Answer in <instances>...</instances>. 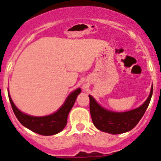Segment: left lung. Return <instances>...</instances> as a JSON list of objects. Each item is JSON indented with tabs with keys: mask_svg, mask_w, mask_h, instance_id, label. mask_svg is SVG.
Segmentation results:
<instances>
[{
	"mask_svg": "<svg viewBox=\"0 0 161 161\" xmlns=\"http://www.w3.org/2000/svg\"><path fill=\"white\" fill-rule=\"evenodd\" d=\"M153 92L152 86L150 94L144 103L136 109L126 112H113L104 109L89 95V109L93 123L98 130L112 135L129 131L138 124L144 114L150 103Z\"/></svg>",
	"mask_w": 161,
	"mask_h": 161,
	"instance_id": "left-lung-1",
	"label": "left lung"
}]
</instances>
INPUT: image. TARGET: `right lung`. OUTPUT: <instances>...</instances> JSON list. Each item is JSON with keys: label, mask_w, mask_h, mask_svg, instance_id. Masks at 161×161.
I'll return each instance as SVG.
<instances>
[{"label": "right lung", "mask_w": 161, "mask_h": 161, "mask_svg": "<svg viewBox=\"0 0 161 161\" xmlns=\"http://www.w3.org/2000/svg\"><path fill=\"white\" fill-rule=\"evenodd\" d=\"M80 91L81 89H77L72 92L67 97L63 106L57 111L51 115L42 116V117H35L22 113L14 105L9 95H8V99L14 114L24 126L42 136H53L60 132L65 127L68 114L73 106Z\"/></svg>", "instance_id": "1"}]
</instances>
